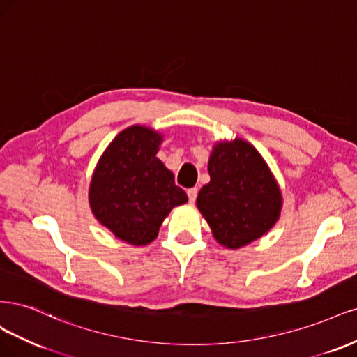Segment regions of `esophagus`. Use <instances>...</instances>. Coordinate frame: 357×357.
<instances>
[{
  "instance_id": "obj_1",
  "label": "esophagus",
  "mask_w": 357,
  "mask_h": 357,
  "mask_svg": "<svg viewBox=\"0 0 357 357\" xmlns=\"http://www.w3.org/2000/svg\"><path fill=\"white\" fill-rule=\"evenodd\" d=\"M197 192H199V190H197V188H190V190L187 191L190 203H194V202H195V199H197Z\"/></svg>"
}]
</instances>
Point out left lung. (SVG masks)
Listing matches in <instances>:
<instances>
[{"instance_id":"1","label":"left lung","mask_w":357,"mask_h":357,"mask_svg":"<svg viewBox=\"0 0 357 357\" xmlns=\"http://www.w3.org/2000/svg\"><path fill=\"white\" fill-rule=\"evenodd\" d=\"M208 169L211 182L200 190L197 208L218 243L238 249L278 222L282 191L255 146L238 137L218 142Z\"/></svg>"}]
</instances>
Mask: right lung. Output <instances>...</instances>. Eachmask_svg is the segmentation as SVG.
<instances>
[{
	"label": "right lung",
	"instance_id": "right-lung-1",
	"mask_svg": "<svg viewBox=\"0 0 357 357\" xmlns=\"http://www.w3.org/2000/svg\"><path fill=\"white\" fill-rule=\"evenodd\" d=\"M162 141V135L145 126L128 128L103 151L91 176V212L133 246L155 240L169 212L188 200L174 174L155 157Z\"/></svg>",
	"mask_w": 357,
	"mask_h": 357
}]
</instances>
